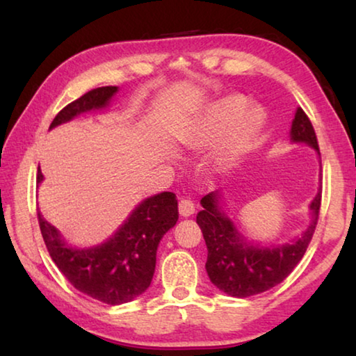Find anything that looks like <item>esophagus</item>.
I'll return each instance as SVG.
<instances>
[{
	"instance_id": "1",
	"label": "esophagus",
	"mask_w": 356,
	"mask_h": 356,
	"mask_svg": "<svg viewBox=\"0 0 356 356\" xmlns=\"http://www.w3.org/2000/svg\"><path fill=\"white\" fill-rule=\"evenodd\" d=\"M179 213L184 218H188L193 213H195V204L188 200H180L179 201Z\"/></svg>"
}]
</instances>
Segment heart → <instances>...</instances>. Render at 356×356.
<instances>
[{
	"label": "heart",
	"instance_id": "1",
	"mask_svg": "<svg viewBox=\"0 0 356 356\" xmlns=\"http://www.w3.org/2000/svg\"><path fill=\"white\" fill-rule=\"evenodd\" d=\"M264 124V111L259 106H246L242 95H227L213 102L201 120V136L207 144L223 136L215 150L216 170H234L254 146Z\"/></svg>",
	"mask_w": 356,
	"mask_h": 356
}]
</instances>
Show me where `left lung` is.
Here are the masks:
<instances>
[{
  "instance_id": "1",
  "label": "left lung",
  "mask_w": 356,
  "mask_h": 356,
  "mask_svg": "<svg viewBox=\"0 0 356 356\" xmlns=\"http://www.w3.org/2000/svg\"><path fill=\"white\" fill-rule=\"evenodd\" d=\"M289 136L291 143L306 144L321 156L316 131L301 108L295 111ZM321 200L322 188L318 186L309 204L311 221L305 231L291 242L272 245L254 242L240 232L225 210V196L220 190L204 196L196 222L207 245L206 270L212 284L231 297L246 298L284 281L308 248L317 225Z\"/></svg>"
}]
</instances>
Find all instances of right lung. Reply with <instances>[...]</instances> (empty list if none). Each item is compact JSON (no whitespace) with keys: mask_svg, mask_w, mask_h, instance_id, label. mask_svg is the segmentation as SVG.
Wrapping results in <instances>:
<instances>
[{"mask_svg":"<svg viewBox=\"0 0 356 356\" xmlns=\"http://www.w3.org/2000/svg\"><path fill=\"white\" fill-rule=\"evenodd\" d=\"M118 91V86H105L81 95L58 113L50 130L84 113L106 110ZM42 180L39 168L38 184ZM38 215L42 237L59 272L76 291L118 306L140 297L150 286L156 248L161 237L177 222L179 210L176 195L171 191L149 196L131 210L110 238L86 248L69 245L55 226L40 212Z\"/></svg>","mask_w":356,"mask_h":356,"instance_id":"1","label":"right lung"}]
</instances>
